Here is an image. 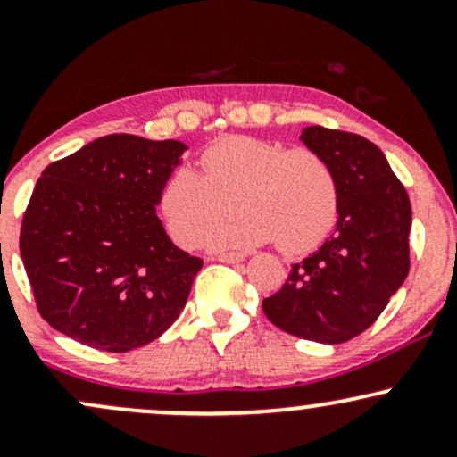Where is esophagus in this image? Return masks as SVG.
<instances>
[{"label": "esophagus", "instance_id": "obj_1", "mask_svg": "<svg viewBox=\"0 0 457 457\" xmlns=\"http://www.w3.org/2000/svg\"><path fill=\"white\" fill-rule=\"evenodd\" d=\"M214 260L219 262H225V264H238V262L245 260V253H217L214 255Z\"/></svg>", "mask_w": 457, "mask_h": 457}]
</instances>
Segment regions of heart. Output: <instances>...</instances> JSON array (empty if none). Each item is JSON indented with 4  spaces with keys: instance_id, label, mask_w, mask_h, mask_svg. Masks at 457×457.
<instances>
[{
    "instance_id": "heart-1",
    "label": "heart",
    "mask_w": 457,
    "mask_h": 457,
    "mask_svg": "<svg viewBox=\"0 0 457 457\" xmlns=\"http://www.w3.org/2000/svg\"><path fill=\"white\" fill-rule=\"evenodd\" d=\"M202 176L178 167L161 187L159 206L180 245L195 246L232 206L240 212L212 229L214 249H240L275 240L277 249L301 255L316 249L339 217V185L316 150L232 135L199 156Z\"/></svg>"
}]
</instances>
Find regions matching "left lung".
I'll list each match as a JSON object with an SVG mask.
<instances>
[{"instance_id": "8db88e82", "label": "left lung", "mask_w": 457, "mask_h": 457, "mask_svg": "<svg viewBox=\"0 0 457 457\" xmlns=\"http://www.w3.org/2000/svg\"><path fill=\"white\" fill-rule=\"evenodd\" d=\"M301 141L333 167L339 185L337 225L316 253L292 266L281 290L264 298L262 309L286 333L342 344L370 328L406 279L411 199L370 139L307 127Z\"/></svg>"}]
</instances>
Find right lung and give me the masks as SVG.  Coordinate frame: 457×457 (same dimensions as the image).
Returning a JSON list of instances; mask_svg holds the SVG:
<instances>
[{
  "instance_id": "right-lung-1",
  "label": "right lung",
  "mask_w": 457,
  "mask_h": 457,
  "mask_svg": "<svg viewBox=\"0 0 457 457\" xmlns=\"http://www.w3.org/2000/svg\"><path fill=\"white\" fill-rule=\"evenodd\" d=\"M182 141L94 139L51 162L21 225V260L40 316L104 353L154 342L187 305L204 262L178 249L156 217Z\"/></svg>"
}]
</instances>
